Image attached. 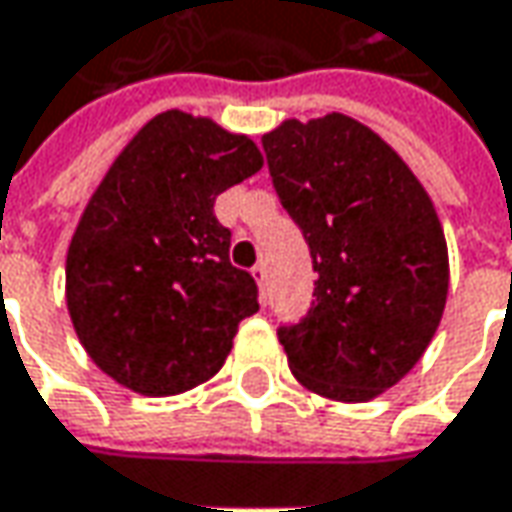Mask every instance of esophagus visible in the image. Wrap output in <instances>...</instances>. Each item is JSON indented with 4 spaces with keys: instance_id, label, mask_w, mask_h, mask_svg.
I'll list each match as a JSON object with an SVG mask.
<instances>
[{
    "instance_id": "1",
    "label": "esophagus",
    "mask_w": 512,
    "mask_h": 512,
    "mask_svg": "<svg viewBox=\"0 0 512 512\" xmlns=\"http://www.w3.org/2000/svg\"><path fill=\"white\" fill-rule=\"evenodd\" d=\"M253 279H256V285H259V290H262V299H265V287H267V267L265 265H256L253 270Z\"/></svg>"
}]
</instances>
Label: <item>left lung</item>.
Returning <instances> with one entry per match:
<instances>
[{
	"mask_svg": "<svg viewBox=\"0 0 512 512\" xmlns=\"http://www.w3.org/2000/svg\"><path fill=\"white\" fill-rule=\"evenodd\" d=\"M262 145L319 273L305 319L279 327L290 373L333 402H370L416 367L442 322L439 213L402 156L344 113L285 119Z\"/></svg>",
	"mask_w": 512,
	"mask_h": 512,
	"instance_id": "8db88e82",
	"label": "left lung"
}]
</instances>
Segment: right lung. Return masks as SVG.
I'll use <instances>...</instances> for the list:
<instances>
[{"label":"right lung","mask_w":512,"mask_h":512,"mask_svg":"<svg viewBox=\"0 0 512 512\" xmlns=\"http://www.w3.org/2000/svg\"><path fill=\"white\" fill-rule=\"evenodd\" d=\"M262 165L250 136L185 110L153 116L113 159L65 262L73 330L113 382L159 399L222 370L259 299L213 202Z\"/></svg>","instance_id":"right-lung-1"}]
</instances>
